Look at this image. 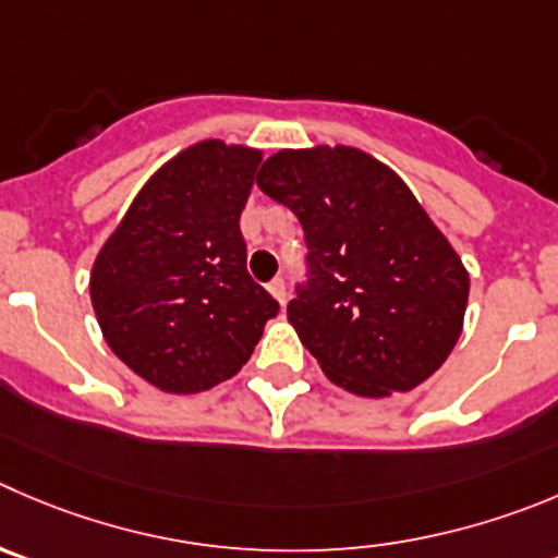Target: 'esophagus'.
<instances>
[{
  "label": "esophagus",
  "instance_id": "34e87169",
  "mask_svg": "<svg viewBox=\"0 0 558 558\" xmlns=\"http://www.w3.org/2000/svg\"><path fill=\"white\" fill-rule=\"evenodd\" d=\"M268 293L274 295L276 301H279V306H284V299H288V290H284L282 279H274V282L268 284Z\"/></svg>",
  "mask_w": 558,
  "mask_h": 558
}]
</instances>
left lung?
Segmentation results:
<instances>
[{"label":"left lung","mask_w":558,"mask_h":558,"mask_svg":"<svg viewBox=\"0 0 558 558\" xmlns=\"http://www.w3.org/2000/svg\"><path fill=\"white\" fill-rule=\"evenodd\" d=\"M299 216L312 279L288 304L304 348L339 389L411 391L463 333L469 270L405 180L348 145L279 150L257 172Z\"/></svg>","instance_id":"8db88e82"}]
</instances>
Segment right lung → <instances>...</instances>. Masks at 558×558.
Instances as JSON below:
<instances>
[{"label":"right lung","mask_w":558,"mask_h":558,"mask_svg":"<svg viewBox=\"0 0 558 558\" xmlns=\"http://www.w3.org/2000/svg\"><path fill=\"white\" fill-rule=\"evenodd\" d=\"M263 150L203 140L150 174L89 270L111 353L167 395L241 373L279 304L246 274L241 214Z\"/></svg>","instance_id":"1"}]
</instances>
